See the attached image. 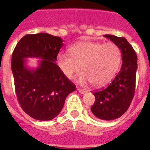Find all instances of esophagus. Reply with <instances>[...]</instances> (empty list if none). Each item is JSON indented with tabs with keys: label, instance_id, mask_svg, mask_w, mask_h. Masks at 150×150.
Here are the masks:
<instances>
[{
	"label": "esophagus",
	"instance_id": "esophagus-1",
	"mask_svg": "<svg viewBox=\"0 0 150 150\" xmlns=\"http://www.w3.org/2000/svg\"><path fill=\"white\" fill-rule=\"evenodd\" d=\"M77 90H78V91L79 92V93H82V94H83V93H86V91L83 90V89H81V88H77Z\"/></svg>",
	"mask_w": 150,
	"mask_h": 150
}]
</instances>
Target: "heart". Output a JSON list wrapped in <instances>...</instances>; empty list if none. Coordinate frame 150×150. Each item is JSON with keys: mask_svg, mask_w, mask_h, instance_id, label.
Wrapping results in <instances>:
<instances>
[{"mask_svg": "<svg viewBox=\"0 0 150 150\" xmlns=\"http://www.w3.org/2000/svg\"><path fill=\"white\" fill-rule=\"evenodd\" d=\"M57 64L67 78L75 74L83 73L80 77L81 83H91L100 87L110 82L120 67L122 62L120 48L114 43L82 41L69 48V54L57 55Z\"/></svg>", "mask_w": 150, "mask_h": 150, "instance_id": "heart-1", "label": "heart"}]
</instances>
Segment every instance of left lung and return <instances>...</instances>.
Listing matches in <instances>:
<instances>
[{
  "label": "left lung",
  "instance_id": "left-lung-1",
  "mask_svg": "<svg viewBox=\"0 0 150 150\" xmlns=\"http://www.w3.org/2000/svg\"><path fill=\"white\" fill-rule=\"evenodd\" d=\"M104 36L120 48L122 63L120 70L111 83L93 92L96 99L91 110L100 120H112L122 116L132 102L135 93L137 56L125 38L112 35Z\"/></svg>",
  "mask_w": 150,
  "mask_h": 150
}]
</instances>
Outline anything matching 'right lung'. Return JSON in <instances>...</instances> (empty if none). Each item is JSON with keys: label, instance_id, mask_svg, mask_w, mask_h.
Here are the masks:
<instances>
[{"label": "right lung", "instance_id": "add662e5", "mask_svg": "<svg viewBox=\"0 0 150 150\" xmlns=\"http://www.w3.org/2000/svg\"><path fill=\"white\" fill-rule=\"evenodd\" d=\"M62 46L59 37L48 33L28 34L18 42L12 54L11 70L18 101L24 112L36 120L57 117L67 96L76 88L55 63ZM27 58L42 59L37 68L30 69L26 64Z\"/></svg>", "mask_w": 150, "mask_h": 150}]
</instances>
